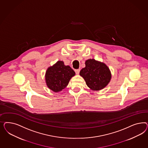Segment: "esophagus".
Masks as SVG:
<instances>
[{
  "label": "esophagus",
  "mask_w": 148,
  "mask_h": 148,
  "mask_svg": "<svg viewBox=\"0 0 148 148\" xmlns=\"http://www.w3.org/2000/svg\"><path fill=\"white\" fill-rule=\"evenodd\" d=\"M80 69H78L75 70V72L76 73V74H79V73H80Z\"/></svg>",
  "instance_id": "1"
}]
</instances>
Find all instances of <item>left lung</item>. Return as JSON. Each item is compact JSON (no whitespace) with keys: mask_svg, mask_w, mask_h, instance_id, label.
<instances>
[{"mask_svg":"<svg viewBox=\"0 0 148 148\" xmlns=\"http://www.w3.org/2000/svg\"><path fill=\"white\" fill-rule=\"evenodd\" d=\"M85 64V67L81 70L80 75L89 88L93 90H99L108 85L111 79V74L105 63L89 59L86 61Z\"/></svg>","mask_w":148,"mask_h":148,"instance_id":"1","label":"left lung"}]
</instances>
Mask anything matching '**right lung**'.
Wrapping results in <instances>:
<instances>
[{
  "instance_id": "right-lung-1",
  "label": "right lung",
  "mask_w": 148,
  "mask_h": 148,
  "mask_svg": "<svg viewBox=\"0 0 148 148\" xmlns=\"http://www.w3.org/2000/svg\"><path fill=\"white\" fill-rule=\"evenodd\" d=\"M75 75V73L70 66H65L63 61H58L47 69L45 75L46 84L50 90L58 92L66 87Z\"/></svg>"
}]
</instances>
